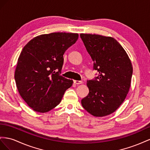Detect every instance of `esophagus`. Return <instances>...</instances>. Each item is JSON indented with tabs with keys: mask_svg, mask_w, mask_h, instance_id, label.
<instances>
[{
	"mask_svg": "<svg viewBox=\"0 0 150 150\" xmlns=\"http://www.w3.org/2000/svg\"><path fill=\"white\" fill-rule=\"evenodd\" d=\"M74 83L76 85H79V84H82L83 82L82 81H79V80H74Z\"/></svg>",
	"mask_w": 150,
	"mask_h": 150,
	"instance_id": "1",
	"label": "esophagus"
}]
</instances>
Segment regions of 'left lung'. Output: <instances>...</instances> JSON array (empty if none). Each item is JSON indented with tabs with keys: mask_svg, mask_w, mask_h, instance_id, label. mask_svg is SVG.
Wrapping results in <instances>:
<instances>
[{
	"mask_svg": "<svg viewBox=\"0 0 150 150\" xmlns=\"http://www.w3.org/2000/svg\"><path fill=\"white\" fill-rule=\"evenodd\" d=\"M99 73L87 80L88 96L82 100L83 108L95 117L115 112L126 99L131 86L132 66L122 46L114 38L99 35H80Z\"/></svg>",
	"mask_w": 150,
	"mask_h": 150,
	"instance_id": "8db88e82",
	"label": "left lung"
}]
</instances>
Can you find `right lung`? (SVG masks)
Returning <instances> with one entry per match:
<instances>
[{"label": "right lung", "mask_w": 150, "mask_h": 150, "mask_svg": "<svg viewBox=\"0 0 150 150\" xmlns=\"http://www.w3.org/2000/svg\"><path fill=\"white\" fill-rule=\"evenodd\" d=\"M78 38L77 33H53L36 36L24 46L14 78L20 96L33 110L49 112L73 85L60 74L63 54Z\"/></svg>", "instance_id": "1"}]
</instances>
